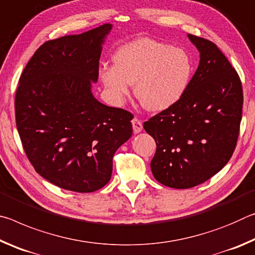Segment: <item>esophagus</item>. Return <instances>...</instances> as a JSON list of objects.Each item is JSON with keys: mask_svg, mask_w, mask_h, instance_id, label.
<instances>
[{"mask_svg": "<svg viewBox=\"0 0 255 255\" xmlns=\"http://www.w3.org/2000/svg\"><path fill=\"white\" fill-rule=\"evenodd\" d=\"M131 124H132L133 132L138 133V132L141 131V129H143V123H141V120H139V119L135 117L131 120Z\"/></svg>", "mask_w": 255, "mask_h": 255, "instance_id": "34e87169", "label": "esophagus"}]
</instances>
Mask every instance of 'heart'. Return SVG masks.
I'll list each match as a JSON object with an SVG mask.
<instances>
[{"label":"heart","mask_w":255,"mask_h":255,"mask_svg":"<svg viewBox=\"0 0 255 255\" xmlns=\"http://www.w3.org/2000/svg\"><path fill=\"white\" fill-rule=\"evenodd\" d=\"M114 63L99 71L110 98L123 103L135 84L140 105L152 112L169 109L183 97L193 70L187 51L150 38L120 47L114 55Z\"/></svg>","instance_id":"b5f03b06"}]
</instances>
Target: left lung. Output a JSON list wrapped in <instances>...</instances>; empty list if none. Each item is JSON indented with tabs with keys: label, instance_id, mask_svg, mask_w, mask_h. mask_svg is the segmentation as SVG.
<instances>
[{
	"label": "left lung",
	"instance_id": "8db88e82",
	"mask_svg": "<svg viewBox=\"0 0 255 255\" xmlns=\"http://www.w3.org/2000/svg\"><path fill=\"white\" fill-rule=\"evenodd\" d=\"M200 62L183 97L144 129L155 139L150 169L159 183L188 189L204 183L232 157L240 133L243 89L240 76L217 46L188 34Z\"/></svg>",
	"mask_w": 255,
	"mask_h": 255
}]
</instances>
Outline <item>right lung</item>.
Returning a JSON list of instances; mask_svg holds the SVG:
<instances>
[{
	"instance_id": "1",
	"label": "right lung",
	"mask_w": 255,
	"mask_h": 255,
	"mask_svg": "<svg viewBox=\"0 0 255 255\" xmlns=\"http://www.w3.org/2000/svg\"><path fill=\"white\" fill-rule=\"evenodd\" d=\"M110 23L42 44L15 93V123L34 170L57 187L93 192L109 182L112 157L132 135V114L91 92Z\"/></svg>"
}]
</instances>
